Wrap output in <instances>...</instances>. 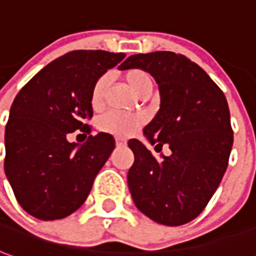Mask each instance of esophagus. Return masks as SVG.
<instances>
[{"label": "esophagus", "instance_id": "34e87169", "mask_svg": "<svg viewBox=\"0 0 256 256\" xmlns=\"http://www.w3.org/2000/svg\"><path fill=\"white\" fill-rule=\"evenodd\" d=\"M116 145L117 146H125L126 145V140L122 138H116Z\"/></svg>", "mask_w": 256, "mask_h": 256}]
</instances>
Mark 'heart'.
Returning a JSON list of instances; mask_svg holds the SVG:
<instances>
[{
  "label": "heart",
  "instance_id": "1",
  "mask_svg": "<svg viewBox=\"0 0 256 256\" xmlns=\"http://www.w3.org/2000/svg\"><path fill=\"white\" fill-rule=\"evenodd\" d=\"M124 79L128 88L140 98L149 94L153 88L150 75L138 68L128 70L124 74ZM108 84H110V76L102 75L93 84L90 92V104L94 110L102 108L104 104L106 89ZM144 122H145V118L140 114H121V112L110 111L98 120V128L103 132L116 135V136H130L138 131Z\"/></svg>",
  "mask_w": 256,
  "mask_h": 256
}]
</instances>
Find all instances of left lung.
Segmentation results:
<instances>
[{
    "mask_svg": "<svg viewBox=\"0 0 256 256\" xmlns=\"http://www.w3.org/2000/svg\"><path fill=\"white\" fill-rule=\"evenodd\" d=\"M131 68L149 72L160 92V108L144 134L156 152L163 145L172 150L156 158L138 139L128 142L135 156L128 172L132 199L156 223L185 224L205 209L228 164L232 130L227 100L210 76L182 54H135L120 65Z\"/></svg>",
    "mask_w": 256,
    "mask_h": 256,
    "instance_id": "1",
    "label": "left lung"
}]
</instances>
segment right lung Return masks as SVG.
Masks as SVG:
<instances>
[{"mask_svg": "<svg viewBox=\"0 0 256 256\" xmlns=\"http://www.w3.org/2000/svg\"><path fill=\"white\" fill-rule=\"evenodd\" d=\"M124 57L71 51L37 72L10 106L4 170L19 205L36 219H64L79 209L114 150L116 140L106 132L80 146L66 138L78 130L90 134L92 88Z\"/></svg>", "mask_w": 256, "mask_h": 256, "instance_id": "add662e5", "label": "right lung"}]
</instances>
